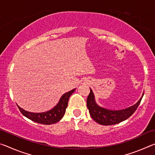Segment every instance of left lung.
<instances>
[{
  "instance_id": "left-lung-1",
  "label": "left lung",
  "mask_w": 155,
  "mask_h": 155,
  "mask_svg": "<svg viewBox=\"0 0 155 155\" xmlns=\"http://www.w3.org/2000/svg\"><path fill=\"white\" fill-rule=\"evenodd\" d=\"M143 96V93L141 98L134 105L124 109L114 111V110L103 108L97 104L95 98H94V94L92 90L90 89V92L87 99V107L91 117H92L94 121L104 126L113 125L118 124L131 116L137 109L141 99H142Z\"/></svg>"
}]
</instances>
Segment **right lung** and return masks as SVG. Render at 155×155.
<instances>
[{"label":"right lung","mask_w":155,"mask_h":155,"mask_svg":"<svg viewBox=\"0 0 155 155\" xmlns=\"http://www.w3.org/2000/svg\"><path fill=\"white\" fill-rule=\"evenodd\" d=\"M76 88L63 94L57 105L54 107L52 109L46 112L32 113L25 111V109L21 108L18 104L17 106L22 115L29 120H32V121L42 124H52L59 122L64 115L65 109H66L68 106V100H69L71 94L74 92Z\"/></svg>","instance_id":"obj_1"}]
</instances>
